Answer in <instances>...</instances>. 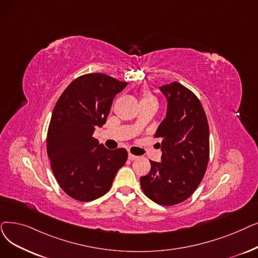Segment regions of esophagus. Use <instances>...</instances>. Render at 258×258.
<instances>
[{
    "label": "esophagus",
    "mask_w": 258,
    "mask_h": 258,
    "mask_svg": "<svg viewBox=\"0 0 258 258\" xmlns=\"http://www.w3.org/2000/svg\"><path fill=\"white\" fill-rule=\"evenodd\" d=\"M128 159H130L131 161L136 160V159H138V156H135V155H133V154H128Z\"/></svg>",
    "instance_id": "obj_1"
}]
</instances>
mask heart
<instances>
[{
	"label": "heart",
	"instance_id": "1",
	"mask_svg": "<svg viewBox=\"0 0 258 258\" xmlns=\"http://www.w3.org/2000/svg\"><path fill=\"white\" fill-rule=\"evenodd\" d=\"M141 102H150V103H156L157 104V99L149 93H144V95L141 99Z\"/></svg>",
	"mask_w": 258,
	"mask_h": 258
}]
</instances>
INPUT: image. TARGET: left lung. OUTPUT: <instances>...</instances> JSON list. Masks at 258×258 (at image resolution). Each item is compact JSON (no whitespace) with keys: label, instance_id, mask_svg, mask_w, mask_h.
Instances as JSON below:
<instances>
[{"label":"left lung","instance_id":"1","mask_svg":"<svg viewBox=\"0 0 258 258\" xmlns=\"http://www.w3.org/2000/svg\"><path fill=\"white\" fill-rule=\"evenodd\" d=\"M166 99V115L155 137L161 162L140 178L143 193L160 206L180 204L191 196L205 176L210 154L207 116L198 98L178 82L159 86Z\"/></svg>","mask_w":258,"mask_h":258}]
</instances>
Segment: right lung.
I'll return each instance as SVG.
<instances>
[{
  "label": "right lung",
  "mask_w": 258,
  "mask_h": 258,
  "mask_svg": "<svg viewBox=\"0 0 258 258\" xmlns=\"http://www.w3.org/2000/svg\"><path fill=\"white\" fill-rule=\"evenodd\" d=\"M126 85L104 74H87L67 86L55 103L47 154L59 185L76 200L103 196L126 162V150H107L93 137L106 122L115 96Z\"/></svg>",
  "instance_id": "obj_1"
}]
</instances>
